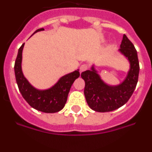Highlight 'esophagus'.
<instances>
[{"label":"esophagus","instance_id":"esophagus-1","mask_svg":"<svg viewBox=\"0 0 152 152\" xmlns=\"http://www.w3.org/2000/svg\"><path fill=\"white\" fill-rule=\"evenodd\" d=\"M88 65L86 64H82V65L80 67V72H84V71H86V70H88Z\"/></svg>","mask_w":152,"mask_h":152}]
</instances>
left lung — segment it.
I'll return each mask as SVG.
<instances>
[{
    "mask_svg": "<svg viewBox=\"0 0 152 152\" xmlns=\"http://www.w3.org/2000/svg\"><path fill=\"white\" fill-rule=\"evenodd\" d=\"M119 52L127 58L130 64L126 78L117 85H110L102 80L92 65L91 70L81 73L85 81L84 96L90 108L96 112L115 110L127 103L136 87L139 73L137 51L132 42L123 35Z\"/></svg>",
    "mask_w": 152,
    "mask_h": 152,
    "instance_id": "8db88e82",
    "label": "left lung"
}]
</instances>
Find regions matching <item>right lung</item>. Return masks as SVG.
Masks as SVG:
<instances>
[{"mask_svg": "<svg viewBox=\"0 0 152 152\" xmlns=\"http://www.w3.org/2000/svg\"><path fill=\"white\" fill-rule=\"evenodd\" d=\"M43 30V28L39 29L35 31L33 34ZM23 47L24 43L19 49L14 64L16 80L23 97L33 108L41 112L53 113L61 110L66 103L72 84L80 76L79 70L60 77L59 80L49 89H37L28 81L23 73L22 53Z\"/></svg>", "mask_w": 152, "mask_h": 152, "instance_id": "add662e5", "label": "right lung"}]
</instances>
